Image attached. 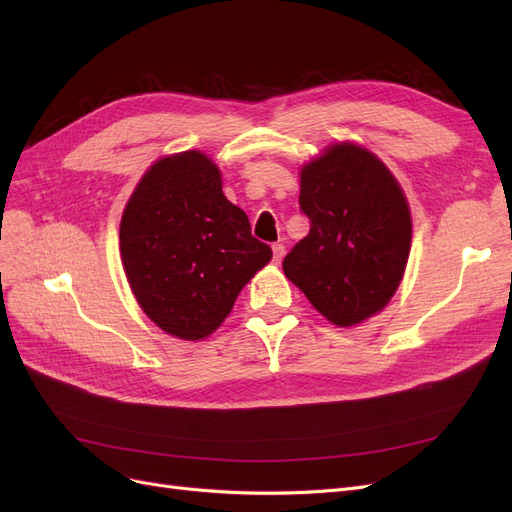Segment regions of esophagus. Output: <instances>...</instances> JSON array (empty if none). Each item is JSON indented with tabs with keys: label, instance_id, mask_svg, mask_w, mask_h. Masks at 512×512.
<instances>
[{
	"label": "esophagus",
	"instance_id": "1",
	"mask_svg": "<svg viewBox=\"0 0 512 512\" xmlns=\"http://www.w3.org/2000/svg\"><path fill=\"white\" fill-rule=\"evenodd\" d=\"M271 250H273V262H275V265H280L284 254H286V247L282 243H273Z\"/></svg>",
	"mask_w": 512,
	"mask_h": 512
}]
</instances>
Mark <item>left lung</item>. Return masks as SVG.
I'll list each match as a JSON object with an SVG mask.
<instances>
[{"label":"left lung","instance_id":"8db88e82","mask_svg":"<svg viewBox=\"0 0 512 512\" xmlns=\"http://www.w3.org/2000/svg\"><path fill=\"white\" fill-rule=\"evenodd\" d=\"M309 235L284 273L337 327L376 316L397 292L410 256L412 218L399 181L356 143H335L301 168Z\"/></svg>","mask_w":512,"mask_h":512}]
</instances>
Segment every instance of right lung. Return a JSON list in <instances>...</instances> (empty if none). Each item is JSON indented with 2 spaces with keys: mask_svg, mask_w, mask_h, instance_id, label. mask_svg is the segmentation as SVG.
<instances>
[{
  "mask_svg": "<svg viewBox=\"0 0 512 512\" xmlns=\"http://www.w3.org/2000/svg\"><path fill=\"white\" fill-rule=\"evenodd\" d=\"M119 250L134 299L158 327L185 342L209 337L273 252L222 192L203 151L149 166L121 215Z\"/></svg>",
  "mask_w": 512,
  "mask_h": 512,
  "instance_id": "obj_1",
  "label": "right lung"
}]
</instances>
